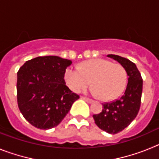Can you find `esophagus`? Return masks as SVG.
Wrapping results in <instances>:
<instances>
[{"instance_id":"34e87169","label":"esophagus","mask_w":159,"mask_h":159,"mask_svg":"<svg viewBox=\"0 0 159 159\" xmlns=\"http://www.w3.org/2000/svg\"><path fill=\"white\" fill-rule=\"evenodd\" d=\"M81 99H84V100H85L87 102H88V103H92V102H93V100H92V99H88V98H86V97H81Z\"/></svg>"}]
</instances>
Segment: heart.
<instances>
[{"label": "heart", "instance_id": "b5f03b06", "mask_svg": "<svg viewBox=\"0 0 159 159\" xmlns=\"http://www.w3.org/2000/svg\"><path fill=\"white\" fill-rule=\"evenodd\" d=\"M127 78V71L121 64L103 59L85 61L80 67L70 66L64 72V80L71 91L81 92L92 82V93L103 100L117 98L124 90Z\"/></svg>", "mask_w": 159, "mask_h": 159}]
</instances>
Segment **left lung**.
Returning <instances> with one entry per match:
<instances>
[{"label": "left lung", "mask_w": 159, "mask_h": 159, "mask_svg": "<svg viewBox=\"0 0 159 159\" xmlns=\"http://www.w3.org/2000/svg\"><path fill=\"white\" fill-rule=\"evenodd\" d=\"M125 68L128 76L127 88L120 99L102 104L99 115H94L95 124L109 134H117L131 123L137 116L141 104L143 80L137 67L128 59L117 55H107Z\"/></svg>", "instance_id": "8db88e82"}]
</instances>
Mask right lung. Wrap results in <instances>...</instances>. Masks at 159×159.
<instances>
[{
    "label": "right lung",
    "mask_w": 159,
    "mask_h": 159,
    "mask_svg": "<svg viewBox=\"0 0 159 159\" xmlns=\"http://www.w3.org/2000/svg\"><path fill=\"white\" fill-rule=\"evenodd\" d=\"M71 60L57 56L26 61L17 72V102L29 123L48 130L57 127L80 98L66 86L64 72Z\"/></svg>",
    "instance_id": "right-lung-1"
}]
</instances>
